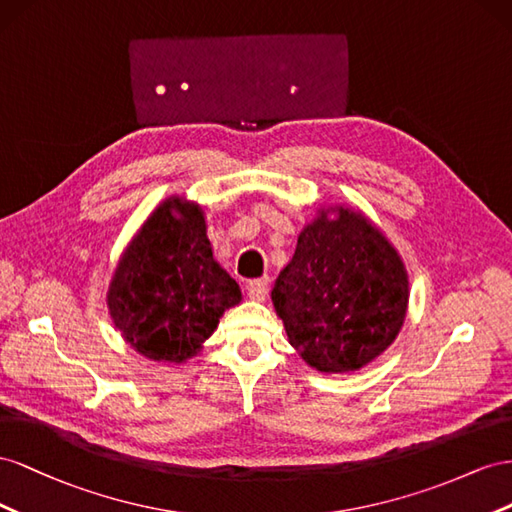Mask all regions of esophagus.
<instances>
[{
    "label": "esophagus",
    "instance_id": "1",
    "mask_svg": "<svg viewBox=\"0 0 512 512\" xmlns=\"http://www.w3.org/2000/svg\"><path fill=\"white\" fill-rule=\"evenodd\" d=\"M268 279L264 276V279H255V281H251L246 285V294H248V298L251 300H257V302H261V300H266V296H268Z\"/></svg>",
    "mask_w": 512,
    "mask_h": 512
}]
</instances>
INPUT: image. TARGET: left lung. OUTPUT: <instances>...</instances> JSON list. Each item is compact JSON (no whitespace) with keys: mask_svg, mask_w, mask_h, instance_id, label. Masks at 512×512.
Segmentation results:
<instances>
[{"mask_svg":"<svg viewBox=\"0 0 512 512\" xmlns=\"http://www.w3.org/2000/svg\"><path fill=\"white\" fill-rule=\"evenodd\" d=\"M330 211L338 216L329 218ZM410 281L367 216L319 210L272 289L289 343L321 373H349L386 352L405 321Z\"/></svg>","mask_w":512,"mask_h":512,"instance_id":"obj_1","label":"left lung"}]
</instances>
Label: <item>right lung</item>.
I'll use <instances>...</instances> for the list:
<instances>
[{"mask_svg":"<svg viewBox=\"0 0 512 512\" xmlns=\"http://www.w3.org/2000/svg\"><path fill=\"white\" fill-rule=\"evenodd\" d=\"M242 300L216 264L197 203L169 197L126 246L107 291L115 328L150 360L184 362Z\"/></svg>","mask_w":512,"mask_h":512,"instance_id":"right-lung-1","label":"right lung"}]
</instances>
